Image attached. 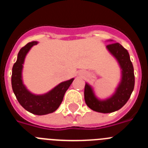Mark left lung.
I'll return each instance as SVG.
<instances>
[{
	"mask_svg": "<svg viewBox=\"0 0 148 148\" xmlns=\"http://www.w3.org/2000/svg\"><path fill=\"white\" fill-rule=\"evenodd\" d=\"M107 48L117 59L122 70L121 82L116 92L110 99L100 101L96 99L90 85L86 84L84 87V100L87 105L92 110L103 113L121 109L130 99L135 84L134 70L127 50L119 43L108 44Z\"/></svg>",
	"mask_w": 148,
	"mask_h": 148,
	"instance_id": "obj_1",
	"label": "left lung"
}]
</instances>
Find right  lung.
<instances>
[{
	"label": "right lung",
	"mask_w": 148,
	"mask_h": 148,
	"mask_svg": "<svg viewBox=\"0 0 148 148\" xmlns=\"http://www.w3.org/2000/svg\"><path fill=\"white\" fill-rule=\"evenodd\" d=\"M38 42H29L20 49L16 62L14 64L12 73V87L17 100L26 110L35 115H46L53 113L62 102L64 95L74 78L59 84L47 93L36 95L29 92L23 84L21 78L24 58L30 48Z\"/></svg>",
	"instance_id": "1"
}]
</instances>
